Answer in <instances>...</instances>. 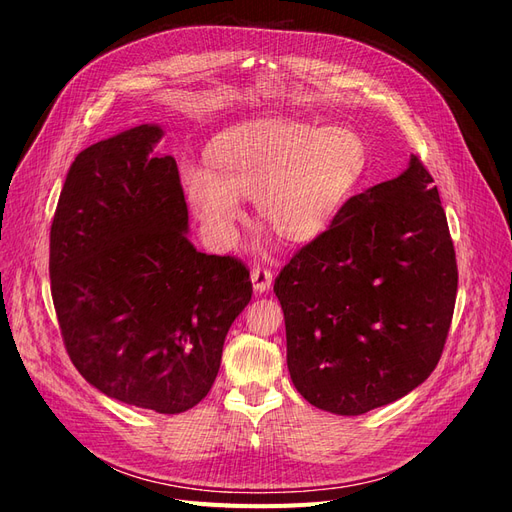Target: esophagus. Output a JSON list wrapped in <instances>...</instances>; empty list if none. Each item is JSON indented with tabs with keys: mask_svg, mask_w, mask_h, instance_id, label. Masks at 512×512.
Wrapping results in <instances>:
<instances>
[{
	"mask_svg": "<svg viewBox=\"0 0 512 512\" xmlns=\"http://www.w3.org/2000/svg\"><path fill=\"white\" fill-rule=\"evenodd\" d=\"M251 280H253L255 291H259V293L268 291L272 287V270L263 268V266H255L251 270Z\"/></svg>",
	"mask_w": 512,
	"mask_h": 512,
	"instance_id": "obj_1",
	"label": "esophagus"
}]
</instances>
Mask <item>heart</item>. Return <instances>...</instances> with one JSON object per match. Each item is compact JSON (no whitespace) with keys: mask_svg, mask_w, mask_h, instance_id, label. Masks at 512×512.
<instances>
[{"mask_svg":"<svg viewBox=\"0 0 512 512\" xmlns=\"http://www.w3.org/2000/svg\"><path fill=\"white\" fill-rule=\"evenodd\" d=\"M366 168V146L346 127L259 119L214 142L210 170L187 168L183 191L204 236L234 242L253 200L257 223L289 244L319 238L334 223Z\"/></svg>","mask_w":512,"mask_h":512,"instance_id":"1","label":"heart"}]
</instances>
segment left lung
<instances>
[{
	"instance_id": "8db88e82",
	"label": "left lung",
	"mask_w": 512,
	"mask_h": 512,
	"mask_svg": "<svg viewBox=\"0 0 512 512\" xmlns=\"http://www.w3.org/2000/svg\"><path fill=\"white\" fill-rule=\"evenodd\" d=\"M274 293L291 381L312 406L353 417L419 387L438 366L457 295L447 214L421 159L346 200Z\"/></svg>"
}]
</instances>
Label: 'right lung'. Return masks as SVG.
I'll return each mask as SVG.
<instances>
[{
	"label": "right lung",
	"instance_id": "right-lung-1",
	"mask_svg": "<svg viewBox=\"0 0 512 512\" xmlns=\"http://www.w3.org/2000/svg\"><path fill=\"white\" fill-rule=\"evenodd\" d=\"M163 131L138 125L78 153L51 225V293L76 370L108 398L176 415L206 398L251 302L236 257L200 253Z\"/></svg>",
	"mask_w": 512,
	"mask_h": 512
}]
</instances>
